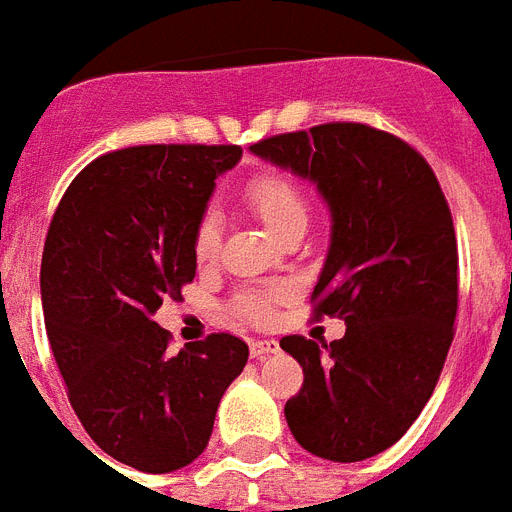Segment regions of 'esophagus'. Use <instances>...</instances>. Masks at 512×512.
<instances>
[{
    "label": "esophagus",
    "mask_w": 512,
    "mask_h": 512,
    "mask_svg": "<svg viewBox=\"0 0 512 512\" xmlns=\"http://www.w3.org/2000/svg\"><path fill=\"white\" fill-rule=\"evenodd\" d=\"M276 350H279V340H273V337H268V340H252V345H249V353L255 358H263L268 353H276Z\"/></svg>",
    "instance_id": "34e87169"
}]
</instances>
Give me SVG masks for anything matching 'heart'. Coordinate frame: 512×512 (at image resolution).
<instances>
[{
	"label": "heart",
	"instance_id": "obj_1",
	"mask_svg": "<svg viewBox=\"0 0 512 512\" xmlns=\"http://www.w3.org/2000/svg\"><path fill=\"white\" fill-rule=\"evenodd\" d=\"M241 199L276 236L292 231H305L311 220V199L295 177L279 170H263L252 175L241 191ZM191 249L196 263H212L220 249V220L215 212H204L193 228ZM287 287H255L244 289L233 297L231 311L255 324H263L273 316V308L287 300Z\"/></svg>",
	"mask_w": 512,
	"mask_h": 512
}]
</instances>
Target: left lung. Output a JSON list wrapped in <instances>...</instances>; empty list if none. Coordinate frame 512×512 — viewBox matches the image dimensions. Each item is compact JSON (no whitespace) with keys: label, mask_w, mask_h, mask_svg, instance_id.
<instances>
[{"label":"left lung","mask_w":512,"mask_h":512,"mask_svg":"<svg viewBox=\"0 0 512 512\" xmlns=\"http://www.w3.org/2000/svg\"><path fill=\"white\" fill-rule=\"evenodd\" d=\"M252 154L311 177L332 209L311 303L345 337H281L305 374L289 430L324 460L374 457L420 417L454 340L460 257L441 183L417 148L361 122L273 135Z\"/></svg>","instance_id":"1"}]
</instances>
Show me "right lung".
<instances>
[{
    "label": "right lung",
    "mask_w": 512,
    "mask_h": 512,
    "mask_svg": "<svg viewBox=\"0 0 512 512\" xmlns=\"http://www.w3.org/2000/svg\"><path fill=\"white\" fill-rule=\"evenodd\" d=\"M239 146H132L63 193L42 252L44 327L68 401L95 444L146 473L204 452L247 342L215 332L177 353L154 321L196 276L193 228Z\"/></svg>",
    "instance_id": "add662e5"
}]
</instances>
